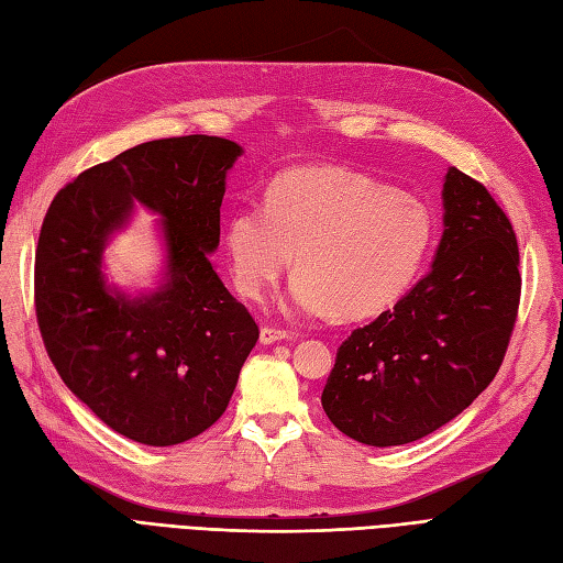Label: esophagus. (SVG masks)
<instances>
[{
  "label": "esophagus",
  "mask_w": 563,
  "mask_h": 563,
  "mask_svg": "<svg viewBox=\"0 0 563 563\" xmlns=\"http://www.w3.org/2000/svg\"><path fill=\"white\" fill-rule=\"evenodd\" d=\"M286 339H291V333L284 331V329H275V327H263L261 329V343L263 345L279 343V341H286Z\"/></svg>",
  "instance_id": "esophagus-1"
}]
</instances>
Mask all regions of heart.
Here are the masks:
<instances>
[{"label": "heart", "mask_w": 563, "mask_h": 563, "mask_svg": "<svg viewBox=\"0 0 563 563\" xmlns=\"http://www.w3.org/2000/svg\"><path fill=\"white\" fill-rule=\"evenodd\" d=\"M433 218L417 196L333 165H310L269 181L263 206L236 208L224 224L236 291L265 300L291 265L296 314L369 317L417 279Z\"/></svg>", "instance_id": "obj_1"}]
</instances>
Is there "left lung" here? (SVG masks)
<instances>
[{
    "instance_id": "obj_1",
    "label": "left lung",
    "mask_w": 563,
    "mask_h": 563,
    "mask_svg": "<svg viewBox=\"0 0 563 563\" xmlns=\"http://www.w3.org/2000/svg\"><path fill=\"white\" fill-rule=\"evenodd\" d=\"M431 272L355 329L322 390L333 427L364 445L415 443L474 402L505 360L519 312V246L481 181L450 168Z\"/></svg>"
}]
</instances>
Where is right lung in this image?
<instances>
[{
  "mask_svg": "<svg viewBox=\"0 0 563 563\" xmlns=\"http://www.w3.org/2000/svg\"><path fill=\"white\" fill-rule=\"evenodd\" d=\"M244 154L222 136L132 146L60 189L35 253V312L64 384L134 443L168 448L210 429L257 341L227 291L220 246L227 173ZM140 202L162 218L164 282L132 297L104 282L102 249Z\"/></svg>",
  "mask_w": 563,
  "mask_h": 563,
  "instance_id": "obj_1",
  "label": "right lung"
}]
</instances>
